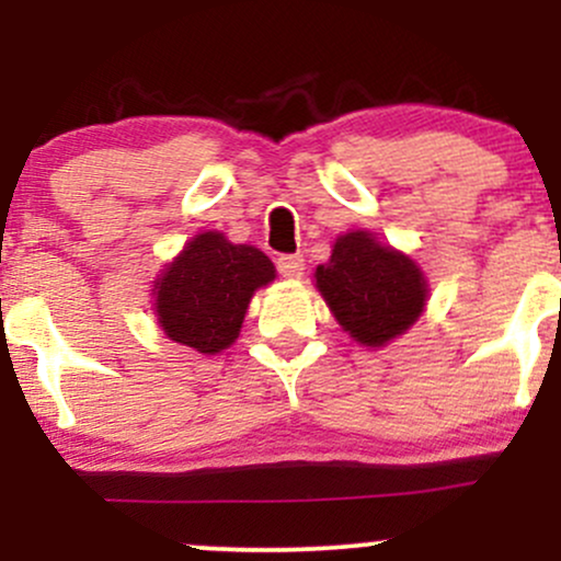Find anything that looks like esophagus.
<instances>
[{
	"mask_svg": "<svg viewBox=\"0 0 561 561\" xmlns=\"http://www.w3.org/2000/svg\"><path fill=\"white\" fill-rule=\"evenodd\" d=\"M276 272L287 279H298L306 272V263H302V255H279L276 259Z\"/></svg>",
	"mask_w": 561,
	"mask_h": 561,
	"instance_id": "34e87169",
	"label": "esophagus"
}]
</instances>
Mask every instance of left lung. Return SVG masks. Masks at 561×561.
Instances as JSON below:
<instances>
[{
    "label": "left lung",
    "instance_id": "left-lung-1",
    "mask_svg": "<svg viewBox=\"0 0 561 561\" xmlns=\"http://www.w3.org/2000/svg\"><path fill=\"white\" fill-rule=\"evenodd\" d=\"M317 287L351 337L379 347L420 319L427 285L416 263L382 248L366 231L334 242L332 259L317 268Z\"/></svg>",
    "mask_w": 561,
    "mask_h": 561
}]
</instances>
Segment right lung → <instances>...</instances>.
<instances>
[{
	"label": "right lung",
	"instance_id": "obj_1",
	"mask_svg": "<svg viewBox=\"0 0 561 561\" xmlns=\"http://www.w3.org/2000/svg\"><path fill=\"white\" fill-rule=\"evenodd\" d=\"M274 279V263L218 231L197 234L158 282V321L176 343L224 351L240 334L253 293Z\"/></svg>",
	"mask_w": 561,
	"mask_h": 561
}]
</instances>
